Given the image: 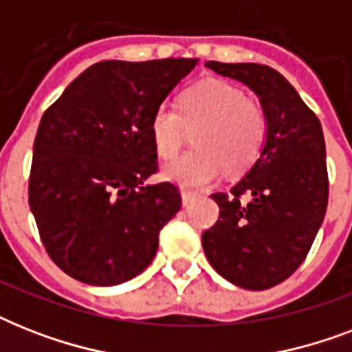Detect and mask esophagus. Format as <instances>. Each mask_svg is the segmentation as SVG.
<instances>
[{
  "mask_svg": "<svg viewBox=\"0 0 352 352\" xmlns=\"http://www.w3.org/2000/svg\"><path fill=\"white\" fill-rule=\"evenodd\" d=\"M181 197H182V204H184V206H188V204L192 203L193 199L197 197V193L190 192V190H182Z\"/></svg>",
  "mask_w": 352,
  "mask_h": 352,
  "instance_id": "esophagus-1",
  "label": "esophagus"
}]
</instances>
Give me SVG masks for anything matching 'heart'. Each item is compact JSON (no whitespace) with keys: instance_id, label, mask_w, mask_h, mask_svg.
Instances as JSON below:
<instances>
[{"instance_id":"heart-1","label":"heart","mask_w":352,"mask_h":352,"mask_svg":"<svg viewBox=\"0 0 352 352\" xmlns=\"http://www.w3.org/2000/svg\"><path fill=\"white\" fill-rule=\"evenodd\" d=\"M195 149L166 164L164 177L186 188L210 184L226 170L243 173L261 155L267 140V113L230 82L208 78L188 87L177 109H155L149 133L160 159L181 151L186 133L193 131Z\"/></svg>"}]
</instances>
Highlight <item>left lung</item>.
<instances>
[{
    "mask_svg": "<svg viewBox=\"0 0 352 352\" xmlns=\"http://www.w3.org/2000/svg\"><path fill=\"white\" fill-rule=\"evenodd\" d=\"M248 85L267 113L259 159L230 192L212 193L219 219L203 234L210 265L241 289L265 290L298 270L323 223L329 175L322 124L276 69L206 62Z\"/></svg>",
    "mask_w": 352,
    "mask_h": 352,
    "instance_id": "left-lung-1",
    "label": "left lung"
}]
</instances>
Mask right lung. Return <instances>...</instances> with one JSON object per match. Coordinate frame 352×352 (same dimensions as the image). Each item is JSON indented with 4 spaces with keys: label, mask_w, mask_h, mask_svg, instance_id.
Returning a JSON list of instances; mask_svg holds the SVG:
<instances>
[{
    "label": "right lung",
    "mask_w": 352,
    "mask_h": 352,
    "mask_svg": "<svg viewBox=\"0 0 352 352\" xmlns=\"http://www.w3.org/2000/svg\"><path fill=\"white\" fill-rule=\"evenodd\" d=\"M195 58L106 60L85 69L41 117L29 206L47 254L82 283L111 287L146 270L181 210L157 173L149 122Z\"/></svg>",
    "instance_id": "add662e5"
}]
</instances>
